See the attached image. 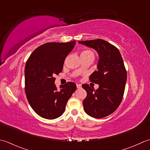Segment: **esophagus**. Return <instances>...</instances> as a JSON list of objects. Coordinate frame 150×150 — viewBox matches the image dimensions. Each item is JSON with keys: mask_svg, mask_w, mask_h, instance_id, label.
Here are the masks:
<instances>
[{"mask_svg": "<svg viewBox=\"0 0 150 150\" xmlns=\"http://www.w3.org/2000/svg\"><path fill=\"white\" fill-rule=\"evenodd\" d=\"M76 87H77L78 88H80L81 87V84H77V85H76Z\"/></svg>", "mask_w": 150, "mask_h": 150, "instance_id": "obj_1", "label": "esophagus"}]
</instances>
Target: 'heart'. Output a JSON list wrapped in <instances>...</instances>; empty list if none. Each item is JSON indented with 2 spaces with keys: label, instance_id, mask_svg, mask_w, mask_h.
I'll return each instance as SVG.
<instances>
[{
  "label": "heart",
  "instance_id": "1",
  "mask_svg": "<svg viewBox=\"0 0 150 150\" xmlns=\"http://www.w3.org/2000/svg\"><path fill=\"white\" fill-rule=\"evenodd\" d=\"M80 56H92L94 57V54L91 50H83L80 54Z\"/></svg>",
  "mask_w": 150,
  "mask_h": 150
}]
</instances>
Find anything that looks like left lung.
Returning a JSON list of instances; mask_svg holds the SVG:
<instances>
[{"mask_svg": "<svg viewBox=\"0 0 150 150\" xmlns=\"http://www.w3.org/2000/svg\"><path fill=\"white\" fill-rule=\"evenodd\" d=\"M95 50L100 59L98 70L90 76V81L99 85L94 90L88 84L82 85L87 96L83 101L86 113L101 118L112 113L120 105L124 96L127 72L120 51L114 45L101 39L79 41Z\"/></svg>", "mask_w": 150, "mask_h": 150, "instance_id": "obj_1", "label": "left lung"}]
</instances>
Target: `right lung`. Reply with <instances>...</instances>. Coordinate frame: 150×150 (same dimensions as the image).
Returning <instances> with one entry per match:
<instances>
[{
  "instance_id": "1",
  "label": "right lung",
  "mask_w": 150,
  "mask_h": 150,
  "mask_svg": "<svg viewBox=\"0 0 150 150\" xmlns=\"http://www.w3.org/2000/svg\"><path fill=\"white\" fill-rule=\"evenodd\" d=\"M75 43L47 42L37 48L27 60L25 93L30 106L42 118L52 120L62 116L76 89L74 82L60 85L59 90L54 83V76L62 71L64 61Z\"/></svg>"
}]
</instances>
